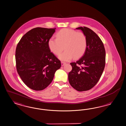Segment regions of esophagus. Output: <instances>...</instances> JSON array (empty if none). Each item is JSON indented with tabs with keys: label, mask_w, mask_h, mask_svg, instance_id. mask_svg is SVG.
<instances>
[{
	"label": "esophagus",
	"mask_w": 126,
	"mask_h": 126,
	"mask_svg": "<svg viewBox=\"0 0 126 126\" xmlns=\"http://www.w3.org/2000/svg\"><path fill=\"white\" fill-rule=\"evenodd\" d=\"M61 65H62V66H63V65H64L65 64V62H63V61H61Z\"/></svg>",
	"instance_id": "esophagus-1"
}]
</instances>
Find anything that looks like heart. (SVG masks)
Returning a JSON list of instances; mask_svg holds the SVG:
<instances>
[{"mask_svg":"<svg viewBox=\"0 0 126 126\" xmlns=\"http://www.w3.org/2000/svg\"><path fill=\"white\" fill-rule=\"evenodd\" d=\"M56 38L51 37L49 39L48 46L50 51L57 55L63 51L64 48L65 49V51L59 56L61 60L68 61L73 57L78 59L82 56L86 51L87 38L83 32L70 29H63L57 33Z\"/></svg>","mask_w":126,"mask_h":126,"instance_id":"obj_1","label":"heart"}]
</instances>
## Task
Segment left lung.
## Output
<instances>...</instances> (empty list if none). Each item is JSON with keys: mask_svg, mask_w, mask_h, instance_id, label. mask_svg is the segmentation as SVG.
<instances>
[{"mask_svg": "<svg viewBox=\"0 0 126 126\" xmlns=\"http://www.w3.org/2000/svg\"><path fill=\"white\" fill-rule=\"evenodd\" d=\"M82 31L87 39L86 51L76 62L70 63L72 70L68 74L70 84L77 91L91 89L99 80L106 63V52L100 37L91 29L76 28Z\"/></svg>", "mask_w": 126, "mask_h": 126, "instance_id": "1", "label": "left lung"}]
</instances>
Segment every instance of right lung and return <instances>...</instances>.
I'll list each match as a JSON object with an SVG mask.
<instances>
[{
  "instance_id": "add662e5",
  "label": "right lung",
  "mask_w": 126,
  "mask_h": 126,
  "mask_svg": "<svg viewBox=\"0 0 126 126\" xmlns=\"http://www.w3.org/2000/svg\"><path fill=\"white\" fill-rule=\"evenodd\" d=\"M55 29L33 28L17 44L15 52L17 73L23 82L32 90L40 91L47 87L61 67V61L48 46V41Z\"/></svg>"
}]
</instances>
